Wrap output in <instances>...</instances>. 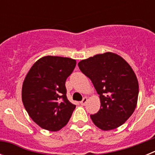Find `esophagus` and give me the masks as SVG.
<instances>
[{
	"mask_svg": "<svg viewBox=\"0 0 155 155\" xmlns=\"http://www.w3.org/2000/svg\"><path fill=\"white\" fill-rule=\"evenodd\" d=\"M87 98H86V97H84V98H83V99H82L81 101V102H80L81 105H85V104H86V102H87Z\"/></svg>",
	"mask_w": 155,
	"mask_h": 155,
	"instance_id": "obj_1",
	"label": "esophagus"
}]
</instances>
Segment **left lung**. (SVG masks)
I'll return each instance as SVG.
<instances>
[{
  "label": "left lung",
  "instance_id": "1",
  "mask_svg": "<svg viewBox=\"0 0 155 155\" xmlns=\"http://www.w3.org/2000/svg\"><path fill=\"white\" fill-rule=\"evenodd\" d=\"M78 67L99 94V111L90 115L94 125L103 130L123 125L134 113L139 94L130 66L117 54L105 53L80 61Z\"/></svg>",
  "mask_w": 155,
  "mask_h": 155
}]
</instances>
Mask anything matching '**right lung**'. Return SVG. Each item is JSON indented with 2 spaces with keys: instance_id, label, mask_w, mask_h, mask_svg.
Wrapping results in <instances>:
<instances>
[{
  "instance_id": "add662e5",
  "label": "right lung",
  "mask_w": 155,
  "mask_h": 155,
  "mask_svg": "<svg viewBox=\"0 0 155 155\" xmlns=\"http://www.w3.org/2000/svg\"><path fill=\"white\" fill-rule=\"evenodd\" d=\"M75 66L73 59L46 56L27 74L22 102L31 120L42 129L57 131L69 121L76 105L68 99L65 83Z\"/></svg>"
}]
</instances>
